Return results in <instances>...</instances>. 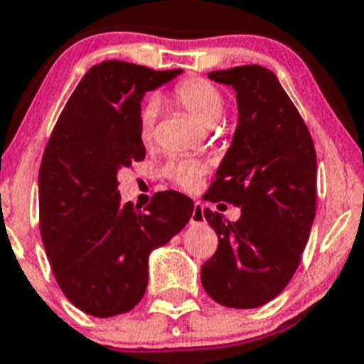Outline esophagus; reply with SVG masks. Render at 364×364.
I'll list each match as a JSON object with an SVG mask.
<instances>
[{
    "label": "esophagus",
    "instance_id": "1",
    "mask_svg": "<svg viewBox=\"0 0 364 364\" xmlns=\"http://www.w3.org/2000/svg\"><path fill=\"white\" fill-rule=\"evenodd\" d=\"M191 224H203L205 223V213H203V205L200 203V201H196L194 203V208H193V213H191Z\"/></svg>",
    "mask_w": 364,
    "mask_h": 364
}]
</instances>
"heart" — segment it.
<instances>
[{
  "mask_svg": "<svg viewBox=\"0 0 364 364\" xmlns=\"http://www.w3.org/2000/svg\"><path fill=\"white\" fill-rule=\"evenodd\" d=\"M173 98L183 110L189 112L198 122L205 126H213L220 119L224 112V98L219 89L207 80L201 78H191L182 82L173 91ZM157 119V108L149 105L141 110L140 115V134L145 144L152 140L154 126ZM205 166L200 163L191 161H173L166 166V175L170 181L183 187V189H194L203 177Z\"/></svg>",
  "mask_w": 364,
  "mask_h": 364,
  "instance_id": "b5f03b06",
  "label": "heart"
}]
</instances>
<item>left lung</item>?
<instances>
[{"label":"left lung","instance_id":"obj_1","mask_svg":"<svg viewBox=\"0 0 364 364\" xmlns=\"http://www.w3.org/2000/svg\"><path fill=\"white\" fill-rule=\"evenodd\" d=\"M237 92L238 122L220 161L210 201L242 210L237 223L205 210L219 237L201 266V284L230 309L277 298L298 268L316 217L317 157L312 136L273 71L259 65L210 71Z\"/></svg>","mask_w":364,"mask_h":364}]
</instances>
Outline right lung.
Returning <instances> with one entry per match:
<instances>
[{
  "label": "right lung",
  "instance_id": "right-lung-1",
  "mask_svg": "<svg viewBox=\"0 0 364 364\" xmlns=\"http://www.w3.org/2000/svg\"><path fill=\"white\" fill-rule=\"evenodd\" d=\"M182 70L103 61L78 82L45 147L38 175L40 233L55 280L82 312L114 317L144 298L149 256L181 233L194 203L164 191L145 212L121 203L117 175L145 157V92Z\"/></svg>",
  "mask_w": 364,
  "mask_h": 364
}]
</instances>
